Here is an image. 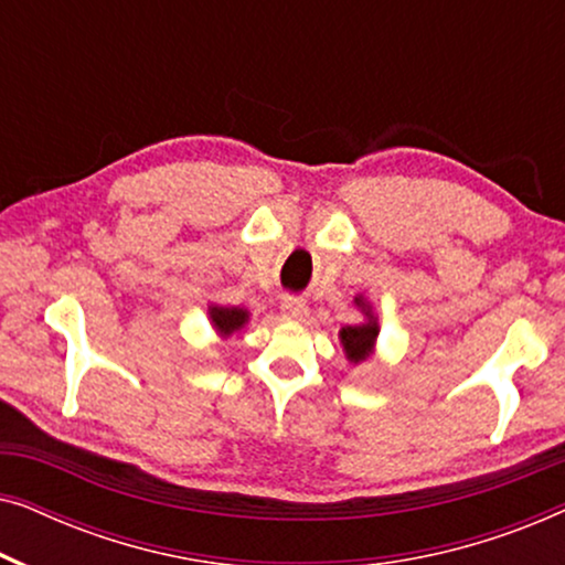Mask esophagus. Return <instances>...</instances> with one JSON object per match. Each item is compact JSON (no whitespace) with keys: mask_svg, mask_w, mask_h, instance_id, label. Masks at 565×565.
<instances>
[{"mask_svg":"<svg viewBox=\"0 0 565 565\" xmlns=\"http://www.w3.org/2000/svg\"><path fill=\"white\" fill-rule=\"evenodd\" d=\"M282 319L306 321L308 319V306L300 303V300H285V303H282Z\"/></svg>","mask_w":565,"mask_h":565,"instance_id":"obj_1","label":"esophagus"}]
</instances>
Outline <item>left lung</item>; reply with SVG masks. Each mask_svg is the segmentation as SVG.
<instances>
[{
    "instance_id": "obj_1",
    "label": "left lung",
    "mask_w": 565,
    "mask_h": 565,
    "mask_svg": "<svg viewBox=\"0 0 565 565\" xmlns=\"http://www.w3.org/2000/svg\"><path fill=\"white\" fill-rule=\"evenodd\" d=\"M358 303L362 300L358 298ZM339 337H342V344L347 350V358L352 362H362L373 350V342L377 337V327L375 323H362V327H344L339 331Z\"/></svg>"
}]
</instances>
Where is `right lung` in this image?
<instances>
[{"instance_id":"1","label":"right lung","mask_w":565,"mask_h":565,"mask_svg":"<svg viewBox=\"0 0 565 565\" xmlns=\"http://www.w3.org/2000/svg\"><path fill=\"white\" fill-rule=\"evenodd\" d=\"M211 319H213V327L226 337V334H234L238 327H244L246 311H242V308H211Z\"/></svg>"}]
</instances>
